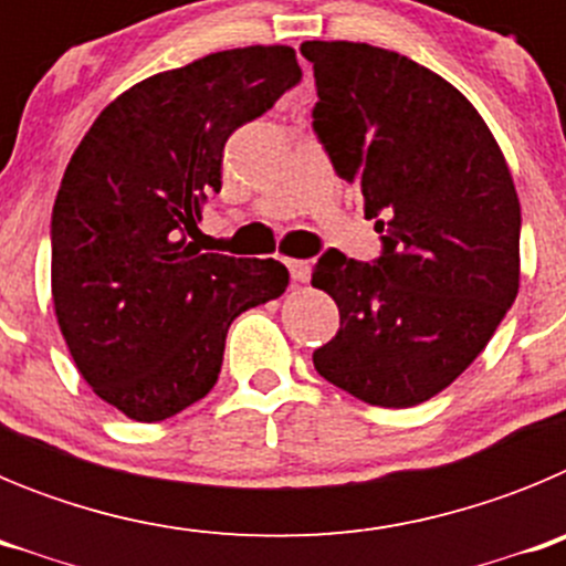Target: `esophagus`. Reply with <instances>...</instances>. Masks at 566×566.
I'll return each mask as SVG.
<instances>
[{
    "mask_svg": "<svg viewBox=\"0 0 566 566\" xmlns=\"http://www.w3.org/2000/svg\"><path fill=\"white\" fill-rule=\"evenodd\" d=\"M289 272H292L294 283H306L308 274H312V263L308 260H286Z\"/></svg>",
    "mask_w": 566,
    "mask_h": 566,
    "instance_id": "obj_1",
    "label": "esophagus"
}]
</instances>
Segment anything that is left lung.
Here are the masks:
<instances>
[{
	"instance_id": "left-lung-1",
	"label": "left lung",
	"mask_w": 566,
	"mask_h": 566,
	"mask_svg": "<svg viewBox=\"0 0 566 566\" xmlns=\"http://www.w3.org/2000/svg\"><path fill=\"white\" fill-rule=\"evenodd\" d=\"M314 64V129L382 258L332 249L312 286L339 332L314 368L352 397L411 408L444 391L490 343L518 294L522 207L479 109L433 70L365 42H303Z\"/></svg>"
}]
</instances>
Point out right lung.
<instances>
[{
	"label": "right lung",
	"instance_id": "obj_1",
	"mask_svg": "<svg viewBox=\"0 0 566 566\" xmlns=\"http://www.w3.org/2000/svg\"><path fill=\"white\" fill-rule=\"evenodd\" d=\"M286 44L218 50L124 90L82 138L53 203L50 292L84 382L161 422L218 382L232 319L277 300V260L203 254L223 144L300 82Z\"/></svg>",
	"mask_w": 566,
	"mask_h": 566
}]
</instances>
